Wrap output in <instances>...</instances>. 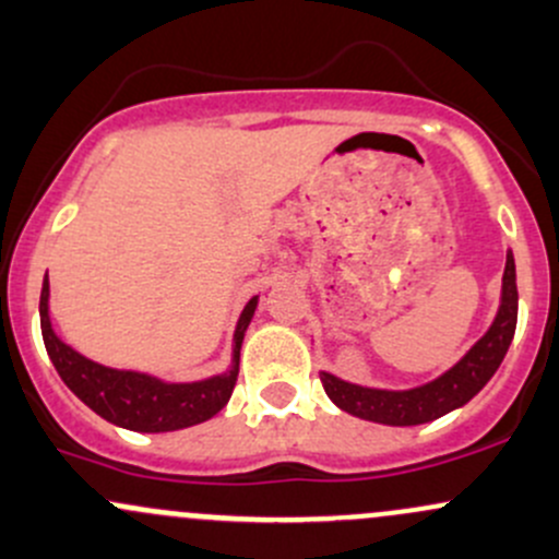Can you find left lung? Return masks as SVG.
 Here are the masks:
<instances>
[{"label":"left lung","instance_id":"obj_1","mask_svg":"<svg viewBox=\"0 0 559 559\" xmlns=\"http://www.w3.org/2000/svg\"><path fill=\"white\" fill-rule=\"evenodd\" d=\"M514 326H518V273H514V254L507 251L499 310H496L493 323L449 371L408 390L364 388V384L345 382L331 371L318 373H321L323 390L331 403L358 419L390 427L427 425V421L462 408L486 388L512 345Z\"/></svg>","mask_w":559,"mask_h":559}]
</instances>
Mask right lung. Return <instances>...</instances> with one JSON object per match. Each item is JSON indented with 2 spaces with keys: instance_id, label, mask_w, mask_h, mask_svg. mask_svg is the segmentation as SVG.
<instances>
[{
  "instance_id": "add662e5",
  "label": "right lung",
  "mask_w": 559,
  "mask_h": 559,
  "mask_svg": "<svg viewBox=\"0 0 559 559\" xmlns=\"http://www.w3.org/2000/svg\"><path fill=\"white\" fill-rule=\"evenodd\" d=\"M257 302H260V297H251L238 316L228 369L214 373V377L199 379V382H164L153 373L108 369V366L84 358L82 353H76L55 334L50 321V278L47 275L41 281L39 318L41 336H45V347L55 371L60 373L66 388L84 406H90L110 425L132 429V432H175V429H186L212 419L230 401L238 379L243 334L254 318Z\"/></svg>"
}]
</instances>
